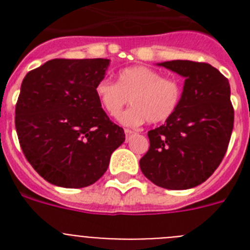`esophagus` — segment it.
Returning <instances> with one entry per match:
<instances>
[{"mask_svg": "<svg viewBox=\"0 0 250 250\" xmlns=\"http://www.w3.org/2000/svg\"><path fill=\"white\" fill-rule=\"evenodd\" d=\"M135 134V131H132V130L130 129H125V135H126V139H129L130 136H132Z\"/></svg>", "mask_w": 250, "mask_h": 250, "instance_id": "obj_1", "label": "esophagus"}]
</instances>
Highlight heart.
<instances>
[{
	"label": "heart",
	"instance_id": "heart-1",
	"mask_svg": "<svg viewBox=\"0 0 250 250\" xmlns=\"http://www.w3.org/2000/svg\"><path fill=\"white\" fill-rule=\"evenodd\" d=\"M95 94L103 109L111 116L127 101L132 106L118 115L125 126H139L145 121L160 123L176 110L182 96L178 81L161 76L146 66H132L119 72L118 83L103 79L95 86Z\"/></svg>",
	"mask_w": 250,
	"mask_h": 250
}]
</instances>
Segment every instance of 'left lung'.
Masks as SVG:
<instances>
[{"label": "left lung", "instance_id": "obj_1", "mask_svg": "<svg viewBox=\"0 0 250 250\" xmlns=\"http://www.w3.org/2000/svg\"><path fill=\"white\" fill-rule=\"evenodd\" d=\"M156 65L185 81L175 111L147 132L150 147L140 169L160 188L191 189L215 171L228 149L234 124L230 85L209 63L173 60Z\"/></svg>", "mask_w": 250, "mask_h": 250}]
</instances>
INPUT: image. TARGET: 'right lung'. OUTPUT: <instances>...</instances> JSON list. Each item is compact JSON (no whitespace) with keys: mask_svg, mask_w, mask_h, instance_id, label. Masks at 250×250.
Returning a JSON list of instances; mask_svg holds the SVG:
<instances>
[{"mask_svg":"<svg viewBox=\"0 0 250 250\" xmlns=\"http://www.w3.org/2000/svg\"><path fill=\"white\" fill-rule=\"evenodd\" d=\"M109 65L107 59H54L22 81L16 131L26 159L46 182L70 189L94 184L125 141L95 94Z\"/></svg>","mask_w":250,"mask_h":250,"instance_id":"1","label":"right lung"}]
</instances>
